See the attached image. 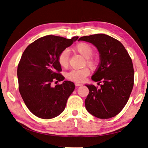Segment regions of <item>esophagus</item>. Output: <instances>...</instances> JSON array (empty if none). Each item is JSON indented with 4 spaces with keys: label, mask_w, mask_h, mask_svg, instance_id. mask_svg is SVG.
Listing matches in <instances>:
<instances>
[{
    "label": "esophagus",
    "mask_w": 148,
    "mask_h": 148,
    "mask_svg": "<svg viewBox=\"0 0 148 148\" xmlns=\"http://www.w3.org/2000/svg\"><path fill=\"white\" fill-rule=\"evenodd\" d=\"M75 86H83V84H79V83H75Z\"/></svg>",
    "instance_id": "34e87169"
}]
</instances>
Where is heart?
<instances>
[{"label": "heart", "instance_id": "b5f03b06", "mask_svg": "<svg viewBox=\"0 0 148 148\" xmlns=\"http://www.w3.org/2000/svg\"><path fill=\"white\" fill-rule=\"evenodd\" d=\"M73 51L86 59V64L91 68H95L96 66L97 62L96 59L91 57L94 52L93 49L89 44L80 42L73 49ZM69 53L66 49L61 52L58 57V62L60 66L64 69L67 68L69 66ZM89 73H90V71L87 68L81 70H73L66 74V78L70 81L81 83L84 81L85 78L89 75Z\"/></svg>", "mask_w": 148, "mask_h": 148}]
</instances>
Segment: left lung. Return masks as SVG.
I'll use <instances>...</instances> for the list:
<instances>
[{
	"instance_id": "obj_1",
	"label": "left lung",
	"mask_w": 148,
	"mask_h": 148,
	"mask_svg": "<svg viewBox=\"0 0 148 148\" xmlns=\"http://www.w3.org/2000/svg\"><path fill=\"white\" fill-rule=\"evenodd\" d=\"M78 41L90 42L99 53V63L91 79L101 88L85 84L89 95L85 107L89 114L105 119L115 117L122 110L130 96L133 87L134 70L132 60L123 44L105 34L81 37Z\"/></svg>"
}]
</instances>
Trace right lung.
Segmentation results:
<instances>
[{
  "instance_id": "obj_1",
  "label": "right lung",
  "mask_w": 148,
  "mask_h": 148,
  "mask_svg": "<svg viewBox=\"0 0 148 148\" xmlns=\"http://www.w3.org/2000/svg\"><path fill=\"white\" fill-rule=\"evenodd\" d=\"M78 38L47 35L29 44L22 54L17 69L19 91L26 107L36 117L50 119L64 110L75 84L64 81L52 87L51 83L65 79L57 73L62 70L58 57Z\"/></svg>"
}]
</instances>
